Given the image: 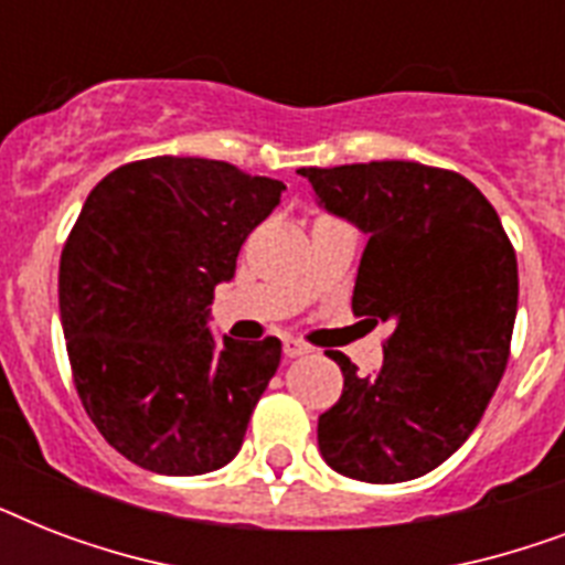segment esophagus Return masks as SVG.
<instances>
[{"mask_svg":"<svg viewBox=\"0 0 565 565\" xmlns=\"http://www.w3.org/2000/svg\"><path fill=\"white\" fill-rule=\"evenodd\" d=\"M308 352L310 349L301 343V340H292V337L284 340V354H287V358H301V354H308Z\"/></svg>","mask_w":565,"mask_h":565,"instance_id":"1","label":"esophagus"}]
</instances>
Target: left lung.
Returning <instances> with one entry per match:
<instances>
[{"mask_svg":"<svg viewBox=\"0 0 565 565\" xmlns=\"http://www.w3.org/2000/svg\"><path fill=\"white\" fill-rule=\"evenodd\" d=\"M299 172L328 213L370 237L352 310L366 328L390 326L375 375L331 352L343 395L319 416V451L354 481L422 478L469 439L504 375L516 252L495 207L460 172L416 161Z\"/></svg>","mask_w":565,"mask_h":565,"instance_id":"1","label":"left lung"}]
</instances>
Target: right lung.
<instances>
[{
  "instance_id": "obj_1",
  "label": "right lung",
  "mask_w": 565,
  "mask_h": 565,
  "mask_svg": "<svg viewBox=\"0 0 565 565\" xmlns=\"http://www.w3.org/2000/svg\"><path fill=\"white\" fill-rule=\"evenodd\" d=\"M284 184L207 158H146L96 184L57 275L84 411L131 463L204 475L234 460L281 340H213L207 305Z\"/></svg>"
}]
</instances>
